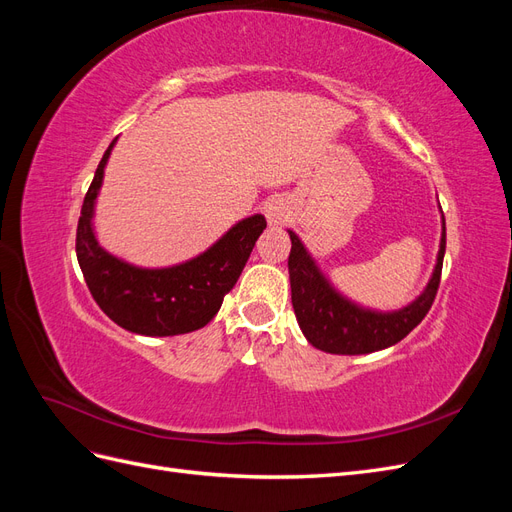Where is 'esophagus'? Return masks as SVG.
Wrapping results in <instances>:
<instances>
[{"mask_svg": "<svg viewBox=\"0 0 512 512\" xmlns=\"http://www.w3.org/2000/svg\"><path fill=\"white\" fill-rule=\"evenodd\" d=\"M262 209H265V218H267L269 226H273V228L282 226L290 220V207L284 198H271V200H267Z\"/></svg>", "mask_w": 512, "mask_h": 512, "instance_id": "esophagus-1", "label": "esophagus"}]
</instances>
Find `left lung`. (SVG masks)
Segmentation results:
<instances>
[{
	"label": "left lung",
	"instance_id": "left-lung-1",
	"mask_svg": "<svg viewBox=\"0 0 512 512\" xmlns=\"http://www.w3.org/2000/svg\"><path fill=\"white\" fill-rule=\"evenodd\" d=\"M442 211V209H440ZM292 247L288 256L292 307L305 339L314 348L331 354H369L401 342L421 322L436 299L446 250V224L442 215V237L436 267L425 290L401 309L378 312L344 297L320 271L314 256L288 230Z\"/></svg>",
	"mask_w": 512,
	"mask_h": 512
}]
</instances>
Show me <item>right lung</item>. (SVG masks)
<instances>
[{
	"label": "right lung",
	"instance_id": "add662e5",
	"mask_svg": "<svg viewBox=\"0 0 512 512\" xmlns=\"http://www.w3.org/2000/svg\"><path fill=\"white\" fill-rule=\"evenodd\" d=\"M117 143L108 145L83 200L76 228V258L91 297L121 329L147 337H168L203 329L220 312L226 294L237 284L258 237L267 228L265 215L237 222L209 250L173 267H136L106 252L96 239V200L104 168Z\"/></svg>",
	"mask_w": 512,
	"mask_h": 512
}]
</instances>
